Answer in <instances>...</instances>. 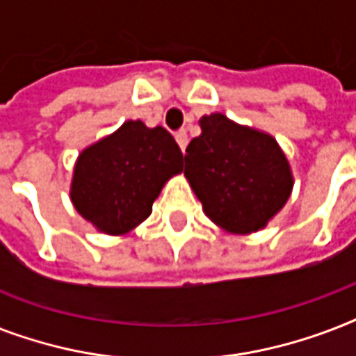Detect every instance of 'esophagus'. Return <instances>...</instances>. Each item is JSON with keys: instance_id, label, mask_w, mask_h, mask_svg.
<instances>
[{"instance_id": "34e87169", "label": "esophagus", "mask_w": 356, "mask_h": 356, "mask_svg": "<svg viewBox=\"0 0 356 356\" xmlns=\"http://www.w3.org/2000/svg\"><path fill=\"white\" fill-rule=\"evenodd\" d=\"M175 140H177L179 147H181V151L184 153L186 145H188V134H186V131H179V133L175 134Z\"/></svg>"}]
</instances>
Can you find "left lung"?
<instances>
[{"label":"left lung","mask_w":356,"mask_h":356,"mask_svg":"<svg viewBox=\"0 0 356 356\" xmlns=\"http://www.w3.org/2000/svg\"><path fill=\"white\" fill-rule=\"evenodd\" d=\"M186 147L184 175L212 222L229 233L266 227L292 194L286 156L270 134L214 113Z\"/></svg>","instance_id":"1"}]
</instances>
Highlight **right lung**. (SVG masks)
<instances>
[{
	"label": "right lung",
	"mask_w": 356,
	"mask_h": 356,
	"mask_svg": "<svg viewBox=\"0 0 356 356\" xmlns=\"http://www.w3.org/2000/svg\"><path fill=\"white\" fill-rule=\"evenodd\" d=\"M181 172L183 153L172 134L129 120L81 153L70 197L97 231L125 234L149 216L162 186Z\"/></svg>",
	"instance_id": "right-lung-1"
}]
</instances>
